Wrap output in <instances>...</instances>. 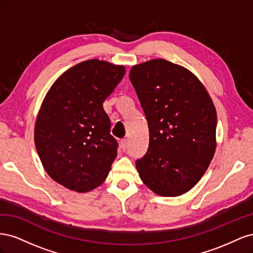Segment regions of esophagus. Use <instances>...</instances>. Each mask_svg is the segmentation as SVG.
I'll return each mask as SVG.
<instances>
[{"instance_id": "1", "label": "esophagus", "mask_w": 253, "mask_h": 253, "mask_svg": "<svg viewBox=\"0 0 253 253\" xmlns=\"http://www.w3.org/2000/svg\"><path fill=\"white\" fill-rule=\"evenodd\" d=\"M126 147H127V140L126 139H121L120 140V148H121V150L122 151H126Z\"/></svg>"}]
</instances>
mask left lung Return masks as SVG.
I'll return each mask as SVG.
<instances>
[{
    "label": "left lung",
    "instance_id": "8db88e82",
    "mask_svg": "<svg viewBox=\"0 0 253 253\" xmlns=\"http://www.w3.org/2000/svg\"><path fill=\"white\" fill-rule=\"evenodd\" d=\"M129 80L148 120L147 154L136 162L143 183L160 196L185 194L200 181L216 148V110L186 67L165 59L134 65Z\"/></svg>",
    "mask_w": 253,
    "mask_h": 253
}]
</instances>
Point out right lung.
I'll use <instances>...</instances> for the list:
<instances>
[{"label":"right lung","mask_w":253,"mask_h":253,"mask_svg":"<svg viewBox=\"0 0 253 253\" xmlns=\"http://www.w3.org/2000/svg\"><path fill=\"white\" fill-rule=\"evenodd\" d=\"M126 67L84 61L64 72L41 104L35 144L44 170L76 192L99 187L111 171L118 143L103 102L124 78Z\"/></svg>","instance_id":"1"}]
</instances>
